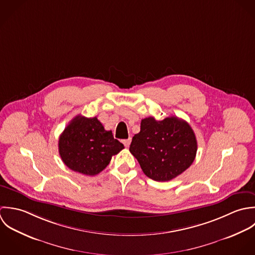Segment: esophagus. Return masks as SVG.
Returning a JSON list of instances; mask_svg holds the SVG:
<instances>
[{"label":"esophagus","mask_w":255,"mask_h":255,"mask_svg":"<svg viewBox=\"0 0 255 255\" xmlns=\"http://www.w3.org/2000/svg\"><path fill=\"white\" fill-rule=\"evenodd\" d=\"M123 144H124V146H125L126 148H128V147L130 146V144H131V138L126 139V140H123Z\"/></svg>","instance_id":"1"}]
</instances>
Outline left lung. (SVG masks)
Here are the masks:
<instances>
[{
  "label": "left lung",
  "instance_id": "1",
  "mask_svg": "<svg viewBox=\"0 0 255 255\" xmlns=\"http://www.w3.org/2000/svg\"><path fill=\"white\" fill-rule=\"evenodd\" d=\"M130 153L139 161L143 172L155 181H168L193 162L197 141L190 125L175 116L157 121L148 117L131 142Z\"/></svg>",
  "mask_w": 255,
  "mask_h": 255
}]
</instances>
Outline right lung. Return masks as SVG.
<instances>
[{"label": "right lung", "instance_id": "1", "mask_svg": "<svg viewBox=\"0 0 255 255\" xmlns=\"http://www.w3.org/2000/svg\"><path fill=\"white\" fill-rule=\"evenodd\" d=\"M59 153L63 162L72 170L85 175H96L110 162L112 155L124 149L106 131L97 117L76 116L59 138Z\"/></svg>", "mask_w": 255, "mask_h": 255}]
</instances>
